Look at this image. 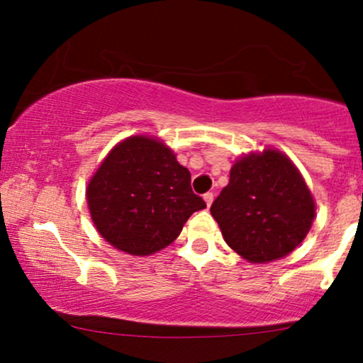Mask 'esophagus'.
I'll return each instance as SVG.
<instances>
[{
    "instance_id": "esophagus-1",
    "label": "esophagus",
    "mask_w": 363,
    "mask_h": 363,
    "mask_svg": "<svg viewBox=\"0 0 363 363\" xmlns=\"http://www.w3.org/2000/svg\"><path fill=\"white\" fill-rule=\"evenodd\" d=\"M203 199H205L206 206L210 208V206H211V203H213V193H206L205 196H203Z\"/></svg>"
}]
</instances>
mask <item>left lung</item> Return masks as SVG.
<instances>
[{
	"label": "left lung",
	"mask_w": 363,
	"mask_h": 363,
	"mask_svg": "<svg viewBox=\"0 0 363 363\" xmlns=\"http://www.w3.org/2000/svg\"><path fill=\"white\" fill-rule=\"evenodd\" d=\"M225 242L249 262L285 257L306 239L315 215L306 181L285 153L266 148L232 165L210 208Z\"/></svg>",
	"instance_id": "obj_1"
}]
</instances>
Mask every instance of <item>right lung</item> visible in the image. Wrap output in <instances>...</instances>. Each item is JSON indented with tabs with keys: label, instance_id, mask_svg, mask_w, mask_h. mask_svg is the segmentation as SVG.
I'll use <instances>...</instances> for the list:
<instances>
[{
	"label": "right lung",
	"instance_id": "obj_1",
	"mask_svg": "<svg viewBox=\"0 0 363 363\" xmlns=\"http://www.w3.org/2000/svg\"><path fill=\"white\" fill-rule=\"evenodd\" d=\"M91 222L104 239L133 256L167 247L206 203L191 174L160 140L129 136L116 145L86 186Z\"/></svg>",
	"mask_w": 363,
	"mask_h": 363
}]
</instances>
